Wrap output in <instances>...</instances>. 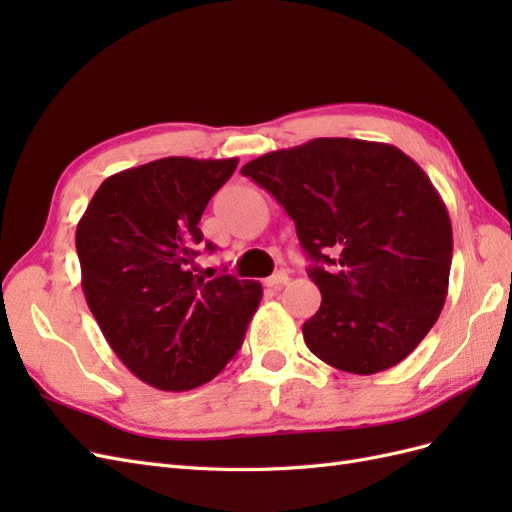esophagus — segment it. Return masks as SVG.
Masks as SVG:
<instances>
[{"label":"esophagus","instance_id":"esophagus-1","mask_svg":"<svg viewBox=\"0 0 512 512\" xmlns=\"http://www.w3.org/2000/svg\"><path fill=\"white\" fill-rule=\"evenodd\" d=\"M265 284L271 286V288H280V286L288 284V273H286V271H277V273H273L271 277H267Z\"/></svg>","mask_w":512,"mask_h":512}]
</instances>
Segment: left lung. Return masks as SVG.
I'll return each mask as SVG.
<instances>
[{
  "label": "left lung",
  "instance_id": "obj_1",
  "mask_svg": "<svg viewBox=\"0 0 512 512\" xmlns=\"http://www.w3.org/2000/svg\"><path fill=\"white\" fill-rule=\"evenodd\" d=\"M241 175L286 209L312 260L322 303L303 324L307 348L361 376L404 361L442 312L453 260L451 218L425 170L393 145L314 138Z\"/></svg>",
  "mask_w": 512,
  "mask_h": 512
}]
</instances>
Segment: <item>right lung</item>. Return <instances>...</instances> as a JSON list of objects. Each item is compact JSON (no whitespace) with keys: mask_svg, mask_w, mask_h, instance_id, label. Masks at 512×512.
<instances>
[{"mask_svg":"<svg viewBox=\"0 0 512 512\" xmlns=\"http://www.w3.org/2000/svg\"><path fill=\"white\" fill-rule=\"evenodd\" d=\"M237 164L173 156L121 170L102 181L76 226L91 314L121 363L160 391L218 376L262 299L258 282H205L190 271L203 243L200 215Z\"/></svg>","mask_w":512,"mask_h":512,"instance_id":"1","label":"right lung"}]
</instances>
